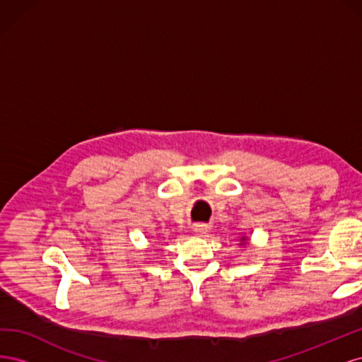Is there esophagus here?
Listing matches in <instances>:
<instances>
[{
  "label": "esophagus",
  "instance_id": "esophagus-1",
  "mask_svg": "<svg viewBox=\"0 0 362 362\" xmlns=\"http://www.w3.org/2000/svg\"><path fill=\"white\" fill-rule=\"evenodd\" d=\"M193 231H194L196 237H204V235H206L208 233H210V229H208L206 225H194Z\"/></svg>",
  "mask_w": 362,
  "mask_h": 362
}]
</instances>
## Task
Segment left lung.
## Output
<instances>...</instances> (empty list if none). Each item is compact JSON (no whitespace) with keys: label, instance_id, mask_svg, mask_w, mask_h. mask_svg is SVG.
Instances as JSON below:
<instances>
[{"label":"left lung","instance_id":"left-lung-1","mask_svg":"<svg viewBox=\"0 0 362 362\" xmlns=\"http://www.w3.org/2000/svg\"><path fill=\"white\" fill-rule=\"evenodd\" d=\"M247 242H249V238L246 235H243V237H240V243L238 245L240 246H246V245H249Z\"/></svg>","mask_w":362,"mask_h":362}]
</instances>
